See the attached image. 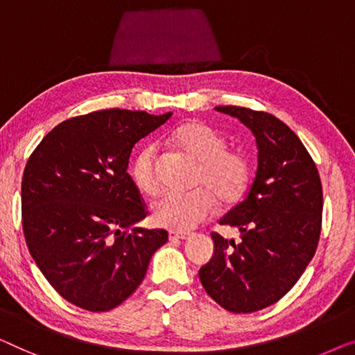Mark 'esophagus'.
<instances>
[{
  "mask_svg": "<svg viewBox=\"0 0 355 355\" xmlns=\"http://www.w3.org/2000/svg\"><path fill=\"white\" fill-rule=\"evenodd\" d=\"M191 236V233L189 232H171L168 233V238L172 239V241H175V239H188Z\"/></svg>",
  "mask_w": 355,
  "mask_h": 355,
  "instance_id": "1",
  "label": "esophagus"
}]
</instances>
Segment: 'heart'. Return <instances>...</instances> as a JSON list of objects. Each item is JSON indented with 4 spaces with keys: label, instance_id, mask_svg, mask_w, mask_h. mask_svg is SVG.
<instances>
[{
    "label": "heart",
    "instance_id": "heart-1",
    "mask_svg": "<svg viewBox=\"0 0 355 355\" xmlns=\"http://www.w3.org/2000/svg\"><path fill=\"white\" fill-rule=\"evenodd\" d=\"M173 139L199 167L191 191H168L153 204V220L162 228L184 232L211 216L218 202H233L248 182V164L241 154L227 149L216 128L204 122H188L173 132ZM130 175L139 191L154 196L161 188L156 144H144L135 156Z\"/></svg>",
    "mask_w": 355,
    "mask_h": 355
}]
</instances>
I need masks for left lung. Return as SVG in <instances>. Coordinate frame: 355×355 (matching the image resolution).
<instances>
[{"mask_svg": "<svg viewBox=\"0 0 355 355\" xmlns=\"http://www.w3.org/2000/svg\"><path fill=\"white\" fill-rule=\"evenodd\" d=\"M256 137L257 172L244 201L220 218L241 241L212 233L214 256L199 270L204 289L234 313L279 301L306 270L322 230L323 193L315 162L297 135L268 112L217 106Z\"/></svg>", "mask_w": 355, "mask_h": 355, "instance_id": "left-lung-1", "label": "left lung"}]
</instances>
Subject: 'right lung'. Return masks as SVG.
I'll return each mask as SVG.
<instances>
[{
    "mask_svg": "<svg viewBox=\"0 0 355 355\" xmlns=\"http://www.w3.org/2000/svg\"><path fill=\"white\" fill-rule=\"evenodd\" d=\"M171 117L127 109L72 117L28 157L22 177L28 251L51 286L80 309L121 306L167 243L166 230L135 227L148 211L127 168L135 144Z\"/></svg>",
    "mask_w": 355,
    "mask_h": 355,
    "instance_id": "1",
    "label": "right lung"
}]
</instances>
